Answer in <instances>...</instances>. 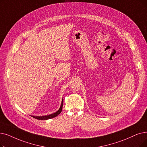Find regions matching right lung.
<instances>
[{
    "label": "right lung",
    "mask_w": 147,
    "mask_h": 147,
    "mask_svg": "<svg viewBox=\"0 0 147 147\" xmlns=\"http://www.w3.org/2000/svg\"><path fill=\"white\" fill-rule=\"evenodd\" d=\"M62 106H63V98L62 100V103H61V106L58 111H56V112H55L49 115H44V116H32V117L35 119H39V120H47L49 119L55 118L56 116H58L59 113H61V112H62Z\"/></svg>",
    "instance_id": "obj_1"
}]
</instances>
